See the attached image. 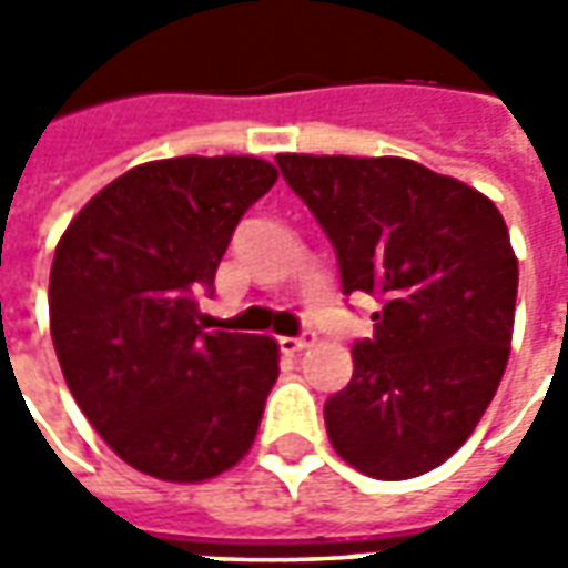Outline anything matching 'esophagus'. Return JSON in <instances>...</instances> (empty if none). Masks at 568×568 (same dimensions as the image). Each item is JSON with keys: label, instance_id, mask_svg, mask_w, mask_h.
Here are the masks:
<instances>
[{"label": "esophagus", "instance_id": "34e87169", "mask_svg": "<svg viewBox=\"0 0 568 568\" xmlns=\"http://www.w3.org/2000/svg\"><path fill=\"white\" fill-rule=\"evenodd\" d=\"M310 341H313V332H303V335H296V338H277V347H281V354H300L303 347H310Z\"/></svg>", "mask_w": 568, "mask_h": 568}]
</instances>
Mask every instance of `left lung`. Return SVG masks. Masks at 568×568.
<instances>
[{
	"label": "left lung",
	"mask_w": 568,
	"mask_h": 568,
	"mask_svg": "<svg viewBox=\"0 0 568 568\" xmlns=\"http://www.w3.org/2000/svg\"><path fill=\"white\" fill-rule=\"evenodd\" d=\"M335 246L344 296L379 300L328 439L379 480L439 468L490 407L509 361L518 262L487 195L404 158H274Z\"/></svg>",
	"instance_id": "obj_1"
}]
</instances>
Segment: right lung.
Wrapping results in <instances>:
<instances>
[{"mask_svg":"<svg viewBox=\"0 0 568 568\" xmlns=\"http://www.w3.org/2000/svg\"><path fill=\"white\" fill-rule=\"evenodd\" d=\"M277 180L258 158L132 166L62 233L50 332L84 417L125 465L199 484L250 452L277 379L265 335L205 332L199 294Z\"/></svg>","mask_w":568,"mask_h":568,"instance_id":"add662e5","label":"right lung"}]
</instances>
